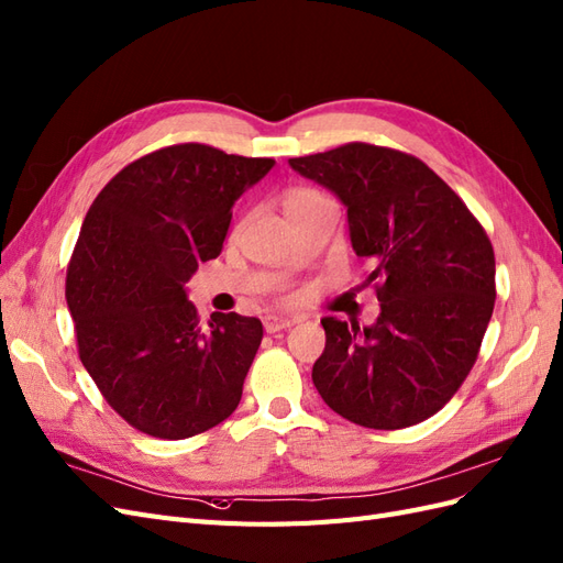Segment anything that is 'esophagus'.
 Segmentation results:
<instances>
[{
    "label": "esophagus",
    "instance_id": "esophagus-1",
    "mask_svg": "<svg viewBox=\"0 0 563 563\" xmlns=\"http://www.w3.org/2000/svg\"><path fill=\"white\" fill-rule=\"evenodd\" d=\"M295 325V318H280V316H266L264 318V330L266 332H280Z\"/></svg>",
    "mask_w": 563,
    "mask_h": 563
}]
</instances>
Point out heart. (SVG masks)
Listing matches in <instances>:
<instances>
[{
	"mask_svg": "<svg viewBox=\"0 0 563 563\" xmlns=\"http://www.w3.org/2000/svg\"><path fill=\"white\" fill-rule=\"evenodd\" d=\"M323 200L325 198L320 196L318 190L292 188V190H287V196H285V210H287V214H295V212L307 210V207H313V205L323 202Z\"/></svg>",
	"mask_w": 563,
	"mask_h": 563,
	"instance_id": "1",
	"label": "heart"
}]
</instances>
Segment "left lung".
Masks as SVG:
<instances>
[{
	"mask_svg": "<svg viewBox=\"0 0 563 563\" xmlns=\"http://www.w3.org/2000/svg\"><path fill=\"white\" fill-rule=\"evenodd\" d=\"M346 207L351 247L373 264V325L323 318L320 398L367 429L439 412L470 375L495 303L493 245L455 190L422 159L371 143L292 157Z\"/></svg>",
	"mask_w": 563,
	"mask_h": 563,
	"instance_id": "obj_1",
	"label": "left lung"
}]
</instances>
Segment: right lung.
<instances>
[{
	"instance_id": "right-lung-1",
	"label": "right lung",
	"mask_w": 563,
	"mask_h": 563,
	"mask_svg": "<svg viewBox=\"0 0 563 563\" xmlns=\"http://www.w3.org/2000/svg\"><path fill=\"white\" fill-rule=\"evenodd\" d=\"M273 165L181 143L126 165L89 207L66 280L79 358L148 437H196L240 404L262 320L214 313L205 330L186 283L221 254L235 200Z\"/></svg>"
}]
</instances>
